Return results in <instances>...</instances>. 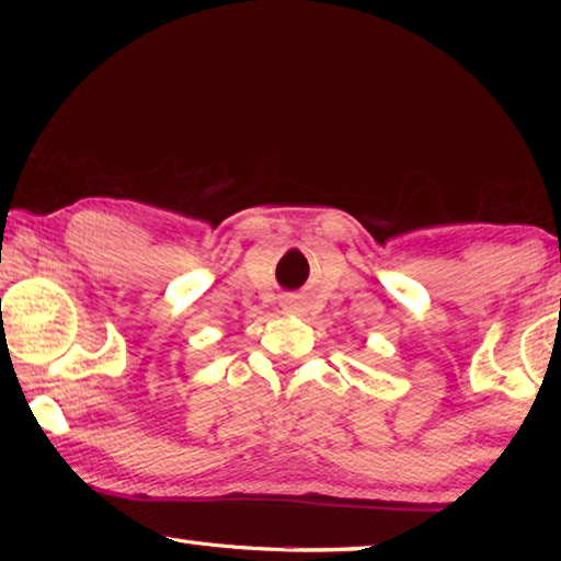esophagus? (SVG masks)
<instances>
[{
	"label": "esophagus",
	"mask_w": 561,
	"mask_h": 561,
	"mask_svg": "<svg viewBox=\"0 0 561 561\" xmlns=\"http://www.w3.org/2000/svg\"><path fill=\"white\" fill-rule=\"evenodd\" d=\"M284 307H287L289 311H299V304L294 301V299H287V301H284Z\"/></svg>",
	"instance_id": "obj_1"
}]
</instances>
